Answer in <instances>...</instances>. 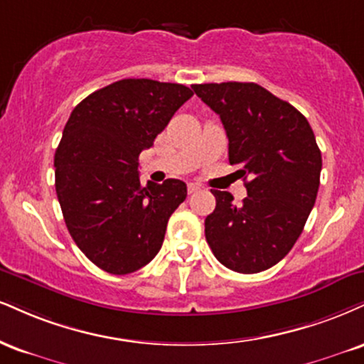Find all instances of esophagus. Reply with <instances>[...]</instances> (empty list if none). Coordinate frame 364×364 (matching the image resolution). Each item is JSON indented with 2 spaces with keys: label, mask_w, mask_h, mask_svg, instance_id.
I'll return each mask as SVG.
<instances>
[{
  "label": "esophagus",
  "mask_w": 364,
  "mask_h": 364,
  "mask_svg": "<svg viewBox=\"0 0 364 364\" xmlns=\"http://www.w3.org/2000/svg\"><path fill=\"white\" fill-rule=\"evenodd\" d=\"M198 190H201L200 185H196V183H188V193L193 195V193H196V191H198Z\"/></svg>",
  "instance_id": "obj_1"
}]
</instances>
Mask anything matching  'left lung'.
<instances>
[{
  "label": "left lung",
  "instance_id": "obj_1",
  "mask_svg": "<svg viewBox=\"0 0 364 364\" xmlns=\"http://www.w3.org/2000/svg\"><path fill=\"white\" fill-rule=\"evenodd\" d=\"M193 91L220 117L229 163L249 178L239 205L229 191L212 190L217 205L205 218V237L225 268L259 273L282 261L304 230L321 185V149L307 118L256 82Z\"/></svg>",
  "mask_w": 364,
  "mask_h": 364
}]
</instances>
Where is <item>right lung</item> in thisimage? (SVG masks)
Returning <instances> with one entry per match:
<instances>
[{"mask_svg": "<svg viewBox=\"0 0 364 364\" xmlns=\"http://www.w3.org/2000/svg\"><path fill=\"white\" fill-rule=\"evenodd\" d=\"M188 86L122 80L74 108L55 151V191L65 227L98 268L129 274L154 259L186 185H140L139 154L154 144L183 103Z\"/></svg>", "mask_w": 364, "mask_h": 364, "instance_id": "right-lung-1", "label": "right lung"}]
</instances>
